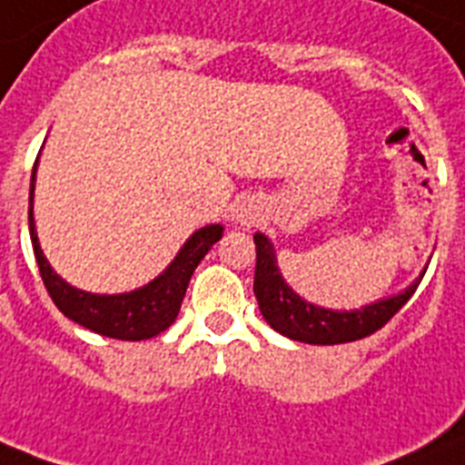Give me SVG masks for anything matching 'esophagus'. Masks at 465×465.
<instances>
[{
	"mask_svg": "<svg viewBox=\"0 0 465 465\" xmlns=\"http://www.w3.org/2000/svg\"><path fill=\"white\" fill-rule=\"evenodd\" d=\"M257 217H260V210L257 205H252V201H241L239 208H236V220L241 224H255Z\"/></svg>",
	"mask_w": 465,
	"mask_h": 465,
	"instance_id": "34e87169",
	"label": "esophagus"
}]
</instances>
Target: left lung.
Wrapping results in <instances>:
<instances>
[{
  "label": "left lung",
  "instance_id": "1",
  "mask_svg": "<svg viewBox=\"0 0 465 465\" xmlns=\"http://www.w3.org/2000/svg\"><path fill=\"white\" fill-rule=\"evenodd\" d=\"M252 241H255L257 251L255 283H252L257 305H260V312H262L269 326L292 338V341L310 342V345H341V342L361 341L366 335L383 329L385 323L407 305L409 298L419 288L420 279L401 295L381 300V302L366 305L361 310H323V307H314L298 298L286 286V281L281 279L279 269H276L274 248L267 241V236L255 233Z\"/></svg>",
  "mask_w": 465,
  "mask_h": 465
}]
</instances>
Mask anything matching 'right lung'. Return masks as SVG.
Here are the masks:
<instances>
[{
	"instance_id": "right-lung-1",
	"label": "right lung",
	"mask_w": 465,
	"mask_h": 465,
	"mask_svg": "<svg viewBox=\"0 0 465 465\" xmlns=\"http://www.w3.org/2000/svg\"><path fill=\"white\" fill-rule=\"evenodd\" d=\"M33 189L35 167L33 179H30L27 222H30V239H33L35 260L40 267L42 283H45L46 292L52 295L54 305L84 329L108 335V338H118V341H148V338L170 329L179 314L193 269L198 267L203 257L208 255L210 248L222 239V226H203L201 232L193 233L184 243V248L179 251V255L174 257V262L148 286L134 292H124V295H94V292L68 286L42 255L33 224Z\"/></svg>"
}]
</instances>
